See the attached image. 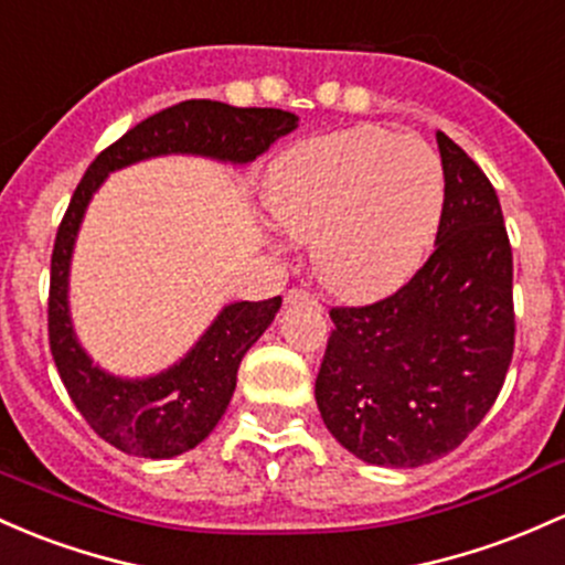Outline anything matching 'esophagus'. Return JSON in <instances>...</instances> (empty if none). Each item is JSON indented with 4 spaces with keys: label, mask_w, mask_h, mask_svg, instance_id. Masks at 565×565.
Segmentation results:
<instances>
[{
    "label": "esophagus",
    "mask_w": 565,
    "mask_h": 565,
    "mask_svg": "<svg viewBox=\"0 0 565 565\" xmlns=\"http://www.w3.org/2000/svg\"><path fill=\"white\" fill-rule=\"evenodd\" d=\"M284 300H287L289 306H295V302H311V306H319V300H316V295L306 292V289H289Z\"/></svg>",
    "instance_id": "1"
}]
</instances>
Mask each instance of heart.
<instances>
[{
  "label": "heart",
  "mask_w": 565,
  "mask_h": 565,
  "mask_svg": "<svg viewBox=\"0 0 565 565\" xmlns=\"http://www.w3.org/2000/svg\"><path fill=\"white\" fill-rule=\"evenodd\" d=\"M265 206L343 297H375L420 268L445 212V169L418 136L353 126L300 141L270 166Z\"/></svg>",
  "instance_id": "heart-1"
}]
</instances>
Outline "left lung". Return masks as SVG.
Returning <instances> with one entry per match:
<instances>
[{"label":"left lung","instance_id":"8db88e82","mask_svg":"<svg viewBox=\"0 0 565 565\" xmlns=\"http://www.w3.org/2000/svg\"><path fill=\"white\" fill-rule=\"evenodd\" d=\"M437 147V249L394 295L332 308L316 377L327 429L375 467L411 469L456 450L493 407L514 351L512 246L499 195L443 131Z\"/></svg>","mask_w":565,"mask_h":565}]
</instances>
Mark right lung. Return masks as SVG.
I'll list each match as a JSON object with an SVG mask.
<instances>
[{"mask_svg": "<svg viewBox=\"0 0 565 565\" xmlns=\"http://www.w3.org/2000/svg\"><path fill=\"white\" fill-rule=\"evenodd\" d=\"M297 115L284 109L231 107L209 98L173 104L147 117L98 154L74 190L55 233L47 334L61 381L90 429L117 450L141 458L188 454L214 431L235 392L244 353L270 327L281 297L231 302L177 364L150 377L109 375L85 353L70 316V265L85 209L111 171L160 154H201L244 166L292 134Z\"/></svg>", "mask_w": 565, "mask_h": 565, "instance_id": "obj_1", "label": "right lung"}]
</instances>
